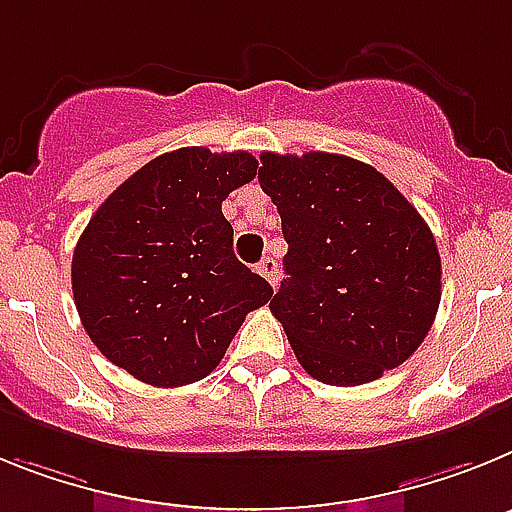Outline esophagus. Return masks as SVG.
Returning <instances> with one entry per match:
<instances>
[{
  "label": "esophagus",
  "mask_w": 512,
  "mask_h": 512,
  "mask_svg": "<svg viewBox=\"0 0 512 512\" xmlns=\"http://www.w3.org/2000/svg\"><path fill=\"white\" fill-rule=\"evenodd\" d=\"M257 273H260L273 288L278 286V275L281 273H278V262H275L273 257H262V260L257 262Z\"/></svg>",
  "instance_id": "34e87169"
}]
</instances>
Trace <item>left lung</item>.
<instances>
[{
	"label": "left lung",
	"mask_w": 512,
	"mask_h": 512,
	"mask_svg": "<svg viewBox=\"0 0 512 512\" xmlns=\"http://www.w3.org/2000/svg\"><path fill=\"white\" fill-rule=\"evenodd\" d=\"M288 252L270 311L322 384L358 386L402 366L441 304V255L417 208L358 159L260 157Z\"/></svg>",
	"instance_id": "8db88e82"
}]
</instances>
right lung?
Masks as SVG:
<instances>
[{
  "label": "right lung",
  "mask_w": 512,
  "mask_h": 512,
  "mask_svg": "<svg viewBox=\"0 0 512 512\" xmlns=\"http://www.w3.org/2000/svg\"><path fill=\"white\" fill-rule=\"evenodd\" d=\"M257 175L247 151L185 146L108 195L71 260L79 319L108 361L151 386H185L219 366L244 317L273 288L234 257L221 213Z\"/></svg>",
  "instance_id": "add662e5"
}]
</instances>
